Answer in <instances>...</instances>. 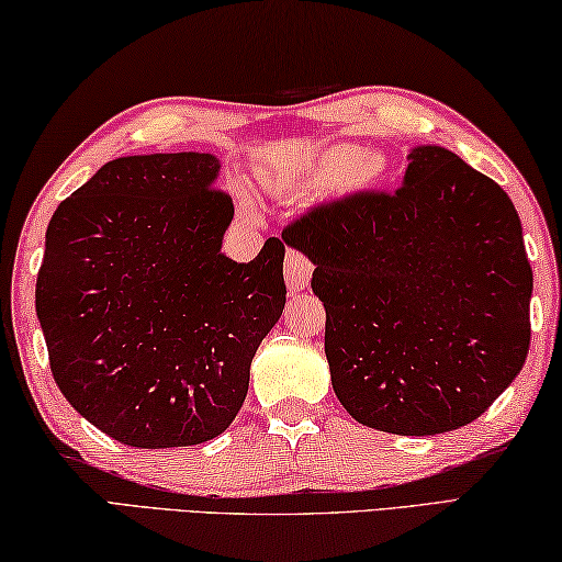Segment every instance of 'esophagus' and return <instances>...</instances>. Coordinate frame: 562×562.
Instances as JSON below:
<instances>
[{
    "mask_svg": "<svg viewBox=\"0 0 562 562\" xmlns=\"http://www.w3.org/2000/svg\"><path fill=\"white\" fill-rule=\"evenodd\" d=\"M283 273H286V283H289V291L296 293L303 291L308 286L311 281V273H314V263L306 254L296 251V248H289L286 254V266H283Z\"/></svg>",
    "mask_w": 562,
    "mask_h": 562,
    "instance_id": "34e87169",
    "label": "esophagus"
}]
</instances>
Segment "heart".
Instances as JSON below:
<instances>
[{
  "label": "heart",
  "mask_w": 562,
  "mask_h": 562,
  "mask_svg": "<svg viewBox=\"0 0 562 562\" xmlns=\"http://www.w3.org/2000/svg\"><path fill=\"white\" fill-rule=\"evenodd\" d=\"M385 173V159L375 151H363L361 146L338 144L321 156L314 181H326L334 191H358L379 183Z\"/></svg>",
  "instance_id": "obj_1"
}]
</instances>
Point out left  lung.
<instances>
[{
  "label": "left lung",
  "instance_id": "8db88e82",
  "mask_svg": "<svg viewBox=\"0 0 562 562\" xmlns=\"http://www.w3.org/2000/svg\"><path fill=\"white\" fill-rule=\"evenodd\" d=\"M281 236L316 266L330 383L363 426L456 430L526 363L532 269L518 211L453 151L418 146L403 187L324 201Z\"/></svg>",
  "mask_w": 562,
  "mask_h": 562
}]
</instances>
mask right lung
<instances>
[{"label":"right lung","instance_id":"add662e5","mask_svg":"<svg viewBox=\"0 0 562 562\" xmlns=\"http://www.w3.org/2000/svg\"><path fill=\"white\" fill-rule=\"evenodd\" d=\"M211 154L124 156L54 211L36 276L52 375L132 448L196 446L244 406L256 348L286 306L281 238L248 263L221 236L234 201Z\"/></svg>","mask_w":562,"mask_h":562}]
</instances>
